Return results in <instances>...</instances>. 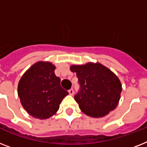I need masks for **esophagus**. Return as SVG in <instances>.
Listing matches in <instances>:
<instances>
[{
  "mask_svg": "<svg viewBox=\"0 0 147 147\" xmlns=\"http://www.w3.org/2000/svg\"><path fill=\"white\" fill-rule=\"evenodd\" d=\"M69 93L70 95H73L74 94V89L73 88H71V89L69 90Z\"/></svg>",
  "mask_w": 147,
  "mask_h": 147,
  "instance_id": "34e87169",
  "label": "esophagus"
}]
</instances>
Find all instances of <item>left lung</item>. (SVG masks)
<instances>
[{"label":"left lung","mask_w":147,"mask_h":147,"mask_svg":"<svg viewBox=\"0 0 147 147\" xmlns=\"http://www.w3.org/2000/svg\"><path fill=\"white\" fill-rule=\"evenodd\" d=\"M79 90L75 95L81 111L92 117H101L116 108L122 91L119 78L100 63L72 65Z\"/></svg>","instance_id":"left-lung-1"}]
</instances>
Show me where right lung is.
Returning a JSON list of instances; mask_svg holds the SVG:
<instances>
[{"instance_id": "add662e5", "label": "right lung", "mask_w": 147, "mask_h": 147, "mask_svg": "<svg viewBox=\"0 0 147 147\" xmlns=\"http://www.w3.org/2000/svg\"><path fill=\"white\" fill-rule=\"evenodd\" d=\"M50 62H39L30 68L18 84V96L24 109L33 117L47 119L59 108L62 99L69 94L55 75Z\"/></svg>"}]
</instances>
